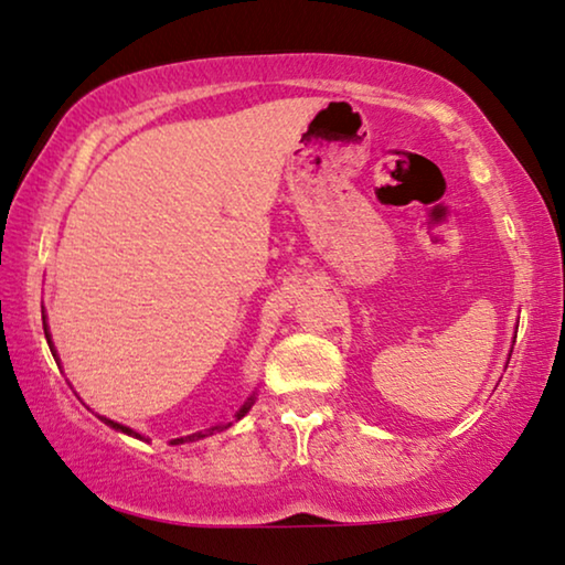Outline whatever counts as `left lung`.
Segmentation results:
<instances>
[{
	"label": "left lung",
	"instance_id": "left-lung-1",
	"mask_svg": "<svg viewBox=\"0 0 565 565\" xmlns=\"http://www.w3.org/2000/svg\"><path fill=\"white\" fill-rule=\"evenodd\" d=\"M510 352H512V350H510Z\"/></svg>",
	"mask_w": 565,
	"mask_h": 565
}]
</instances>
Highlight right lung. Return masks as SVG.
<instances>
[{
  "label": "right lung",
  "instance_id": "obj_1",
  "mask_svg": "<svg viewBox=\"0 0 565 565\" xmlns=\"http://www.w3.org/2000/svg\"><path fill=\"white\" fill-rule=\"evenodd\" d=\"M42 330H45L47 344H50V352H53V358H55V363H57V350H55L53 340H50V327H47V319H45V315H42ZM254 403H256V393H250V395H248V401L243 403V406L238 408V414H235V420H241L243 416H246L248 411H250V406H254ZM100 420H104L106 426H111L114 431H121V434H126V436H134V439H139V441H147V436H141L139 431H134V428H129V426H124V424H116V420H111V418H104V416H100ZM228 426H233V424H217V426H213V428H205V431H198V434H190V436H180V439H174L172 444L200 441V439H205V436H210V434H213V431H223V428H228Z\"/></svg>",
  "mask_w": 565,
  "mask_h": 565
}]
</instances>
